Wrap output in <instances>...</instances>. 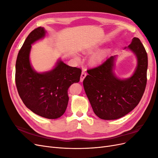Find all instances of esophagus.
<instances>
[{
  "instance_id": "1",
  "label": "esophagus",
  "mask_w": 158,
  "mask_h": 158,
  "mask_svg": "<svg viewBox=\"0 0 158 158\" xmlns=\"http://www.w3.org/2000/svg\"><path fill=\"white\" fill-rule=\"evenodd\" d=\"M85 76H86V73H85V70H83L82 72V74H81V76H80V82H82Z\"/></svg>"
}]
</instances>
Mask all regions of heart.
<instances>
[{
    "instance_id": "heart-1",
    "label": "heart",
    "mask_w": 158,
    "mask_h": 158,
    "mask_svg": "<svg viewBox=\"0 0 158 158\" xmlns=\"http://www.w3.org/2000/svg\"><path fill=\"white\" fill-rule=\"evenodd\" d=\"M92 52V49H89L88 50L85 52ZM105 55V52L104 51H102V52H98V53L95 54L92 58H91L90 59V63L92 64H96L97 63H98V62L101 61L103 56ZM77 59H79V57H77Z\"/></svg>"
}]
</instances>
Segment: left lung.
Here are the masks:
<instances>
[{
	"instance_id": "obj_1",
	"label": "left lung",
	"mask_w": 158,
	"mask_h": 158,
	"mask_svg": "<svg viewBox=\"0 0 158 158\" xmlns=\"http://www.w3.org/2000/svg\"><path fill=\"white\" fill-rule=\"evenodd\" d=\"M128 49L135 55L136 67L128 78H118L114 73L117 55L111 56L95 68L87 70L83 81L85 92L96 115L114 120L126 115L139 103L147 82L148 55L144 45L134 37Z\"/></svg>"
}]
</instances>
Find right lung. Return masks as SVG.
Instances as JSON below:
<instances>
[{"mask_svg":"<svg viewBox=\"0 0 158 158\" xmlns=\"http://www.w3.org/2000/svg\"><path fill=\"white\" fill-rule=\"evenodd\" d=\"M47 31L39 27L27 37L19 51L16 63L15 80L18 92L25 106L42 117L55 119L65 112L69 103L68 89L78 82L82 70L58 60L55 67L37 73L30 63L31 45L45 37Z\"/></svg>","mask_w":158,"mask_h":158,"instance_id":"add662e5","label":"right lung"}]
</instances>
